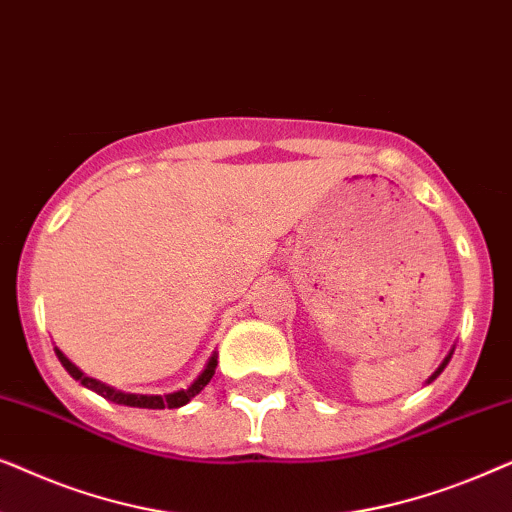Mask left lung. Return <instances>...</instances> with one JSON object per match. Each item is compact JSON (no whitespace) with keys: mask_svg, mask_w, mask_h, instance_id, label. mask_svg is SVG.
Returning a JSON list of instances; mask_svg holds the SVG:
<instances>
[{"mask_svg":"<svg viewBox=\"0 0 512 512\" xmlns=\"http://www.w3.org/2000/svg\"><path fill=\"white\" fill-rule=\"evenodd\" d=\"M452 354H454V345H452V349H450V352H447V356H445V359H443V361H440V366H438L436 370H433V375L429 377V380H426V384H431L433 380H436V377H438L440 373H443V370L447 368V363H450V359H452Z\"/></svg>","mask_w":512,"mask_h":512,"instance_id":"obj_1","label":"left lung"}]
</instances>
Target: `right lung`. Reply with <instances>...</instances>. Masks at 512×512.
<instances>
[{"label":"right lung","instance_id":"1","mask_svg":"<svg viewBox=\"0 0 512 512\" xmlns=\"http://www.w3.org/2000/svg\"><path fill=\"white\" fill-rule=\"evenodd\" d=\"M55 354H58V359L62 366H65V370L69 375L74 377V380H79L83 387L95 391V394H100L102 398H107V401L111 403H118V405H130V408H146V410H163V408H181V405H186L188 401L195 394H200L202 389L207 387L209 380L214 377V370H216V359H219V354L212 352V356H209L205 368L200 370V375L195 377V380L188 384L186 389H179V391H172V394H165V396H158V394H128V391H118L114 387H109V384H104L100 380H95V377H88L86 373H83L81 368H76L72 361L67 359L65 354L60 352L58 347H55Z\"/></svg>","mask_w":512,"mask_h":512}]
</instances>
